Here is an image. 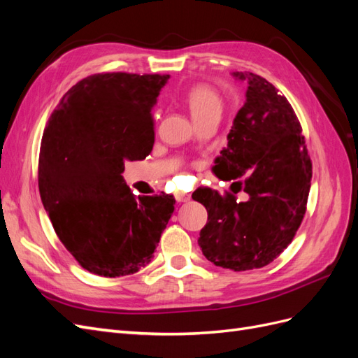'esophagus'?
<instances>
[{
	"instance_id": "obj_1",
	"label": "esophagus",
	"mask_w": 358,
	"mask_h": 358,
	"mask_svg": "<svg viewBox=\"0 0 358 358\" xmlns=\"http://www.w3.org/2000/svg\"><path fill=\"white\" fill-rule=\"evenodd\" d=\"M175 197H176V200H178L179 203H182V201H188V200L191 199V196H189V194H187V192H176V194H175Z\"/></svg>"
}]
</instances>
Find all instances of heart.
Masks as SVG:
<instances>
[{"label":"heart","mask_w":358,"mask_h":358,"mask_svg":"<svg viewBox=\"0 0 358 358\" xmlns=\"http://www.w3.org/2000/svg\"><path fill=\"white\" fill-rule=\"evenodd\" d=\"M187 103L196 122L210 115H221L222 96L208 83H197L187 91Z\"/></svg>","instance_id":"1"}]
</instances>
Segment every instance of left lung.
<instances>
[{"label":"left lung","mask_w":358,"mask_h":358,"mask_svg":"<svg viewBox=\"0 0 358 358\" xmlns=\"http://www.w3.org/2000/svg\"><path fill=\"white\" fill-rule=\"evenodd\" d=\"M233 74L248 82L246 101L212 170L222 180H241L233 182L234 194L200 187L192 199L208 210L199 237L203 255L242 272L270 264L294 239L306 213L312 161L285 96L262 76ZM239 190L248 201H236Z\"/></svg>","instance_id":"1"}]
</instances>
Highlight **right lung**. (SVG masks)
Returning a JSON list of instances; mask_svg holds the SVG:
<instances>
[{
    "label": "right lung",
    "mask_w": 358,
    "mask_h": 358,
    "mask_svg": "<svg viewBox=\"0 0 358 358\" xmlns=\"http://www.w3.org/2000/svg\"><path fill=\"white\" fill-rule=\"evenodd\" d=\"M169 74L96 73L76 83L41 137L38 189L57 236L85 270L117 278L150 263L171 194L134 197L124 161L154 146L152 107Z\"/></svg>",
    "instance_id": "1"
}]
</instances>
